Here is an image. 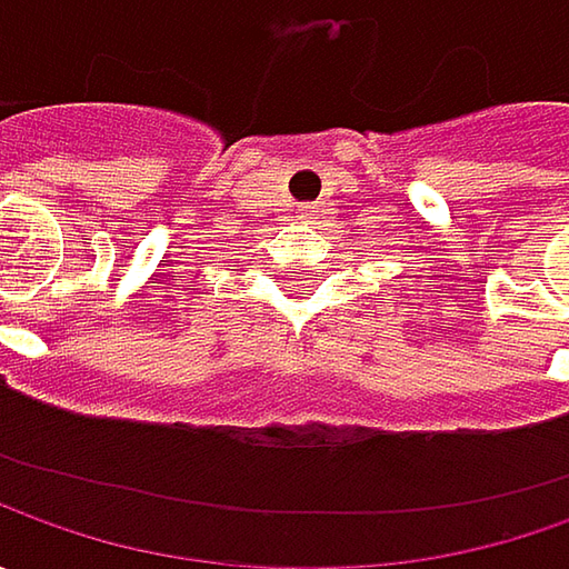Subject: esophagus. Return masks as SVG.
Segmentation results:
<instances>
[{
  "mask_svg": "<svg viewBox=\"0 0 569 569\" xmlns=\"http://www.w3.org/2000/svg\"><path fill=\"white\" fill-rule=\"evenodd\" d=\"M300 214H310V208H303V211H300Z\"/></svg>",
  "mask_w": 569,
  "mask_h": 569,
  "instance_id": "esophagus-1",
  "label": "esophagus"
}]
</instances>
